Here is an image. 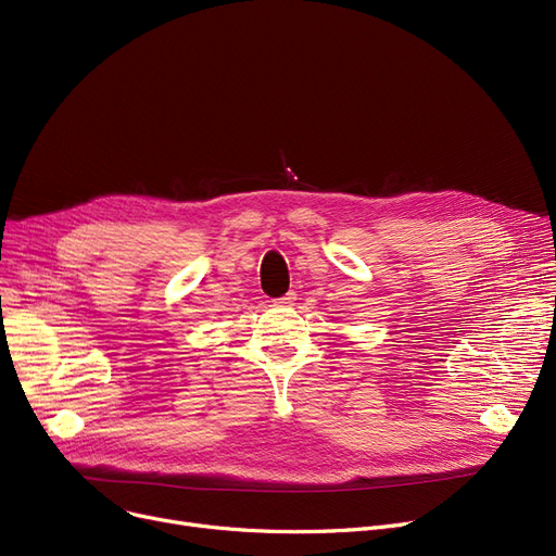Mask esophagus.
<instances>
[{"label":"esophagus","mask_w":556,"mask_h":556,"mask_svg":"<svg viewBox=\"0 0 556 556\" xmlns=\"http://www.w3.org/2000/svg\"><path fill=\"white\" fill-rule=\"evenodd\" d=\"M295 300H298V298H295V293H286L283 298H279V300H277V304H279V306H293V304H295Z\"/></svg>","instance_id":"obj_1"}]
</instances>
